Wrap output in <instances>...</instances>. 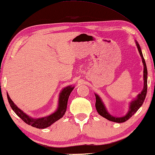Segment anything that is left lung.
Instances as JSON below:
<instances>
[{
  "mask_svg": "<svg viewBox=\"0 0 155 155\" xmlns=\"http://www.w3.org/2000/svg\"><path fill=\"white\" fill-rule=\"evenodd\" d=\"M135 42H136V45L137 46V50H138V51L140 53V55L142 58L143 66H144V76H143V78H143V79H144V87H143L142 91L137 95V97L135 98L134 100L131 101L130 103H129V110L127 112V114L125 115V116L121 117L112 116V115L110 114L108 112V110H107V108H106V106L104 104V103L103 102L102 98H101L97 94H95V99H96L95 108H96L98 114L101 115L102 117H104L105 119H108V120H110V121H112V122L119 123H123V122H125L126 120H127L129 119H130V118L137 111V110L142 106V104L144 102V101L146 98V93H147V78H148L147 68H146V64L145 62L144 58L143 57L141 48H140L138 43H137L136 41H135Z\"/></svg>",
  "mask_w": 155,
  "mask_h": 155,
  "instance_id": "left-lung-1",
  "label": "left lung"
}]
</instances>
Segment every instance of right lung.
<instances>
[{"instance_id":"right-lung-1","label":"right lung","mask_w":155,"mask_h":155,"mask_svg":"<svg viewBox=\"0 0 155 155\" xmlns=\"http://www.w3.org/2000/svg\"><path fill=\"white\" fill-rule=\"evenodd\" d=\"M74 88V86L69 85L62 89L61 92L59 94L58 99V108L53 113L49 114V116L41 117V118H36L31 117L29 115L25 113L24 111H22L20 108H19L9 97V94L7 93V99L9 101V104L12 108L13 110L15 112V113L18 116L21 118L24 121L27 123L28 125L34 127L38 129H45L51 125L53 123H54L58 120L60 119L61 117L65 114L67 108V104H68V97L73 89Z\"/></svg>"}]
</instances>
